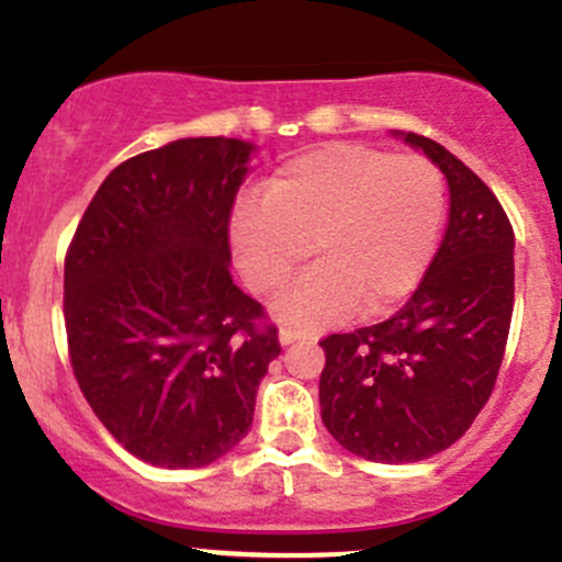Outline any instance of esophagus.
I'll use <instances>...</instances> for the list:
<instances>
[{
  "label": "esophagus",
  "instance_id": "esophagus-1",
  "mask_svg": "<svg viewBox=\"0 0 562 562\" xmlns=\"http://www.w3.org/2000/svg\"><path fill=\"white\" fill-rule=\"evenodd\" d=\"M307 337H313V335H310V331L296 329V326H282V329H280L282 346H291V342H296V340H307Z\"/></svg>",
  "mask_w": 562,
  "mask_h": 562
}]
</instances>
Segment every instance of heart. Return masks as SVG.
Returning a JSON list of instances; mask_svg holds the SVG:
<instances>
[{
	"label": "heart",
	"mask_w": 562,
	"mask_h": 562,
	"mask_svg": "<svg viewBox=\"0 0 562 562\" xmlns=\"http://www.w3.org/2000/svg\"><path fill=\"white\" fill-rule=\"evenodd\" d=\"M445 220V178L423 156L364 145H329L288 161L263 205L233 216V252L252 291L277 293L310 258V269L277 302L288 324H331L353 310L375 315L417 288Z\"/></svg>",
	"instance_id": "1"
}]
</instances>
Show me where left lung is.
Segmentation results:
<instances>
[{"instance_id":"8db88e82","label":"left lung","mask_w":562,"mask_h":562,"mask_svg":"<svg viewBox=\"0 0 562 562\" xmlns=\"http://www.w3.org/2000/svg\"><path fill=\"white\" fill-rule=\"evenodd\" d=\"M406 143L448 178V233L392 318L321 340V419L375 464L431 459L464 437L497 384L514 315V227L497 194L428 136Z\"/></svg>"}]
</instances>
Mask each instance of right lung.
I'll return each mask as SVG.
<instances>
[{"mask_svg":"<svg viewBox=\"0 0 562 562\" xmlns=\"http://www.w3.org/2000/svg\"><path fill=\"white\" fill-rule=\"evenodd\" d=\"M249 150L198 136L123 161L65 252V331L81 395L154 467L194 470L236 448L282 351L277 324L227 266Z\"/></svg>","mask_w":562,"mask_h":562,"instance_id":"right-lung-1","label":"right lung"}]
</instances>
